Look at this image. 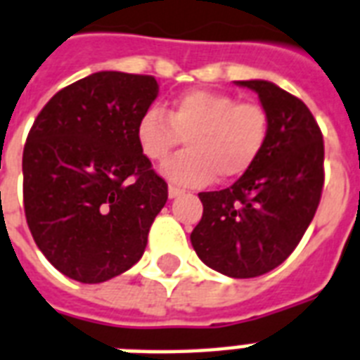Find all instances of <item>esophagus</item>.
<instances>
[{"label":"esophagus","instance_id":"34e87169","mask_svg":"<svg viewBox=\"0 0 360 360\" xmlns=\"http://www.w3.org/2000/svg\"><path fill=\"white\" fill-rule=\"evenodd\" d=\"M183 188H179V186H175V185H169L168 186V196L169 198H177V196H181L183 194Z\"/></svg>","mask_w":360,"mask_h":360}]
</instances>
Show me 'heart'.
<instances>
[{
  "instance_id": "1",
  "label": "heart",
  "mask_w": 360,
  "mask_h": 360,
  "mask_svg": "<svg viewBox=\"0 0 360 360\" xmlns=\"http://www.w3.org/2000/svg\"><path fill=\"white\" fill-rule=\"evenodd\" d=\"M166 114L158 107L147 109L136 122V143L147 160L162 164L186 139V153L162 168L166 179L179 185L236 179L268 141L264 107L224 92L188 90L169 101Z\"/></svg>"
}]
</instances>
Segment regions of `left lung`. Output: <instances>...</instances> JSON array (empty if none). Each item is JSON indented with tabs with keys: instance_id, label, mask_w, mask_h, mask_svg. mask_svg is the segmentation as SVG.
Instances as JSON below:
<instances>
[{
	"instance_id": "obj_1",
	"label": "left lung",
	"mask_w": 360,
	"mask_h": 360,
	"mask_svg": "<svg viewBox=\"0 0 360 360\" xmlns=\"http://www.w3.org/2000/svg\"><path fill=\"white\" fill-rule=\"evenodd\" d=\"M259 94L270 119L264 150L223 191L200 192L202 221L191 241L200 260L236 279L262 276L308 230L325 183L323 134L306 103L270 81H236Z\"/></svg>"
}]
</instances>
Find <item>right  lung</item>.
<instances>
[{"label":"right lung","mask_w":360,"mask_h":360,"mask_svg":"<svg viewBox=\"0 0 360 360\" xmlns=\"http://www.w3.org/2000/svg\"><path fill=\"white\" fill-rule=\"evenodd\" d=\"M158 96L150 75L98 71L52 96L27 134L24 211L58 271L103 283L143 257L166 181L136 143V122Z\"/></svg>","instance_id":"1"}]
</instances>
